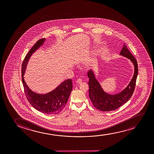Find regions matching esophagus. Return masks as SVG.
I'll return each instance as SVG.
<instances>
[{"mask_svg": "<svg viewBox=\"0 0 154 154\" xmlns=\"http://www.w3.org/2000/svg\"><path fill=\"white\" fill-rule=\"evenodd\" d=\"M82 82V79H80V78L78 79L77 80V82H77V84H80Z\"/></svg>", "mask_w": 154, "mask_h": 154, "instance_id": "34e87169", "label": "esophagus"}]
</instances>
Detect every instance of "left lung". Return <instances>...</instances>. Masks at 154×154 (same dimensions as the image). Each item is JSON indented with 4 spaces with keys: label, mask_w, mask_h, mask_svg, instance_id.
I'll return each mask as SVG.
<instances>
[{
    "label": "left lung",
    "mask_w": 154,
    "mask_h": 154,
    "mask_svg": "<svg viewBox=\"0 0 154 154\" xmlns=\"http://www.w3.org/2000/svg\"><path fill=\"white\" fill-rule=\"evenodd\" d=\"M120 55L130 59L134 66L133 78L128 86L120 93L114 95L106 93L95 77L93 70H90L87 73L89 78V96L94 106L103 112H109L120 107L128 101L135 90L138 71L137 60L125 44L120 51Z\"/></svg>",
    "instance_id": "obj_1"
}]
</instances>
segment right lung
<instances>
[{"label": "right lung", "instance_id": "obj_1", "mask_svg": "<svg viewBox=\"0 0 154 154\" xmlns=\"http://www.w3.org/2000/svg\"><path fill=\"white\" fill-rule=\"evenodd\" d=\"M45 40V38L38 40L23 60L21 67L22 82L27 99L34 108L44 114H56L63 109L67 102L72 89V79L65 80L49 93L40 94L32 91L26 84L23 77L30 58L44 44Z\"/></svg>", "mask_w": 154, "mask_h": 154}]
</instances>
